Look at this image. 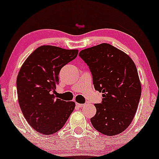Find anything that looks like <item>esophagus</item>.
Listing matches in <instances>:
<instances>
[{"label":"esophagus","mask_w":159,"mask_h":159,"mask_svg":"<svg viewBox=\"0 0 159 159\" xmlns=\"http://www.w3.org/2000/svg\"><path fill=\"white\" fill-rule=\"evenodd\" d=\"M76 106L77 107H82L84 106V104H83V103H76Z\"/></svg>","instance_id":"34e87169"}]
</instances>
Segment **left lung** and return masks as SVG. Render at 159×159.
I'll return each instance as SVG.
<instances>
[{"mask_svg":"<svg viewBox=\"0 0 159 159\" xmlns=\"http://www.w3.org/2000/svg\"><path fill=\"white\" fill-rule=\"evenodd\" d=\"M79 56L89 66L94 89L103 93L101 103L94 104L92 125L107 136L122 133L132 122L141 95L136 66L127 54L108 43L83 49Z\"/></svg>","mask_w":159,"mask_h":159,"instance_id":"obj_1","label":"left lung"}]
</instances>
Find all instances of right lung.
Instances as JSON below:
<instances>
[{"label": "right lung", "mask_w": 159, "mask_h": 159, "mask_svg": "<svg viewBox=\"0 0 159 159\" xmlns=\"http://www.w3.org/2000/svg\"><path fill=\"white\" fill-rule=\"evenodd\" d=\"M77 49L41 46L24 62L16 80L19 106L35 131L49 135L64 126L75 103L56 98L61 69L77 56Z\"/></svg>", "instance_id": "add662e5"}]
</instances>
